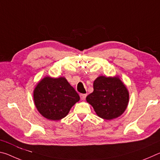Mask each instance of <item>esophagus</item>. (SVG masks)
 I'll return each instance as SVG.
<instances>
[{"mask_svg":"<svg viewBox=\"0 0 160 160\" xmlns=\"http://www.w3.org/2000/svg\"><path fill=\"white\" fill-rule=\"evenodd\" d=\"M80 99H81L85 100V98H86V97H87V94H80Z\"/></svg>","mask_w":160,"mask_h":160,"instance_id":"34e87169","label":"esophagus"}]
</instances>
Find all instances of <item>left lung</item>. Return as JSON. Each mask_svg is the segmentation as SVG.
<instances>
[{"mask_svg":"<svg viewBox=\"0 0 160 160\" xmlns=\"http://www.w3.org/2000/svg\"><path fill=\"white\" fill-rule=\"evenodd\" d=\"M93 88V92L86 97V100L100 118L112 120L125 112L129 93L118 76H99L94 81Z\"/></svg>","mask_w":160,"mask_h":160,"instance_id":"obj_1","label":"left lung"}]
</instances>
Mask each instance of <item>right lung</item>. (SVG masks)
Listing matches in <instances>:
<instances>
[{
	"label": "right lung",
	"mask_w": 160,
	"mask_h": 160,
	"mask_svg": "<svg viewBox=\"0 0 160 160\" xmlns=\"http://www.w3.org/2000/svg\"><path fill=\"white\" fill-rule=\"evenodd\" d=\"M79 100V94L63 77H45L34 90L35 106L44 117L49 120L58 121L66 117Z\"/></svg>",
	"instance_id": "right-lung-1"
}]
</instances>
